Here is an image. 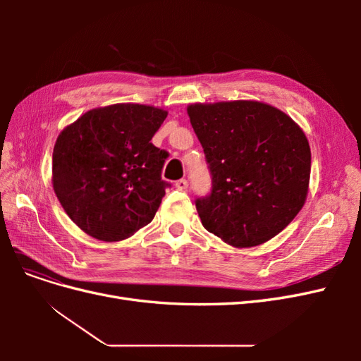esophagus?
Listing matches in <instances>:
<instances>
[{
	"label": "esophagus",
	"mask_w": 361,
	"mask_h": 361,
	"mask_svg": "<svg viewBox=\"0 0 361 361\" xmlns=\"http://www.w3.org/2000/svg\"><path fill=\"white\" fill-rule=\"evenodd\" d=\"M174 187L180 191H185V190H188V182H187V179H179V180H176V183H174Z\"/></svg>",
	"instance_id": "1"
}]
</instances>
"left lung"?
Segmentation results:
<instances>
[{"instance_id":"8db88e82","label":"left lung","mask_w":361,"mask_h":361,"mask_svg":"<svg viewBox=\"0 0 361 361\" xmlns=\"http://www.w3.org/2000/svg\"><path fill=\"white\" fill-rule=\"evenodd\" d=\"M190 122L212 174L195 200L207 232L236 248L279 235L307 199L312 154L302 129L257 101L191 104Z\"/></svg>"}]
</instances>
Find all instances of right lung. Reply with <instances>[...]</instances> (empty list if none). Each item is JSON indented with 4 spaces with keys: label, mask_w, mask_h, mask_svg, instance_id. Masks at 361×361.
<instances>
[{
    "label": "right lung",
    "mask_w": 361,
    "mask_h": 361,
    "mask_svg": "<svg viewBox=\"0 0 361 361\" xmlns=\"http://www.w3.org/2000/svg\"><path fill=\"white\" fill-rule=\"evenodd\" d=\"M167 114L152 105L114 104L87 111L61 130L52 187L82 232L116 243L154 220L170 183L161 179L169 154L150 140Z\"/></svg>",
    "instance_id": "obj_1"
}]
</instances>
